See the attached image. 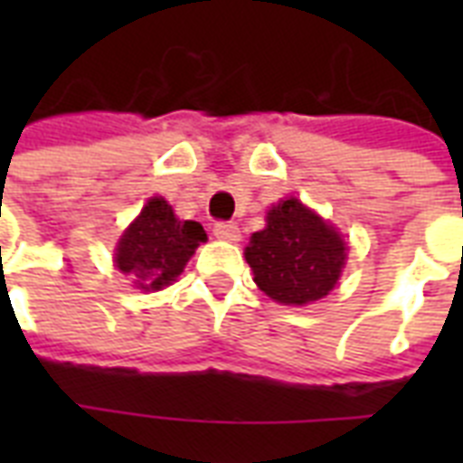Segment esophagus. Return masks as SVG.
<instances>
[{
    "mask_svg": "<svg viewBox=\"0 0 463 463\" xmlns=\"http://www.w3.org/2000/svg\"><path fill=\"white\" fill-rule=\"evenodd\" d=\"M213 235L218 240H225V242H238L240 240V228L238 223H231V221H218L213 225Z\"/></svg>",
    "mask_w": 463,
    "mask_h": 463,
    "instance_id": "34e87169",
    "label": "esophagus"
}]
</instances>
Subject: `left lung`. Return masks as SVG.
<instances>
[{
  "mask_svg": "<svg viewBox=\"0 0 463 463\" xmlns=\"http://www.w3.org/2000/svg\"><path fill=\"white\" fill-rule=\"evenodd\" d=\"M245 260L254 283L276 303L307 305L336 286L345 242L315 211L283 199L267 213V228L252 232Z\"/></svg>",
  "mask_w": 463,
  "mask_h": 463,
  "instance_id": "1",
  "label": "left lung"
}]
</instances>
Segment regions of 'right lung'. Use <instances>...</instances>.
Wrapping results in <instances>:
<instances>
[{
	"label": "right lung",
	"instance_id": "1",
	"mask_svg": "<svg viewBox=\"0 0 463 463\" xmlns=\"http://www.w3.org/2000/svg\"><path fill=\"white\" fill-rule=\"evenodd\" d=\"M203 240L206 232L202 225L175 218L173 206L154 196L119 238L115 261L119 271L137 283V288L160 290L182 274Z\"/></svg>",
	"mask_w": 463,
	"mask_h": 463
}]
</instances>
